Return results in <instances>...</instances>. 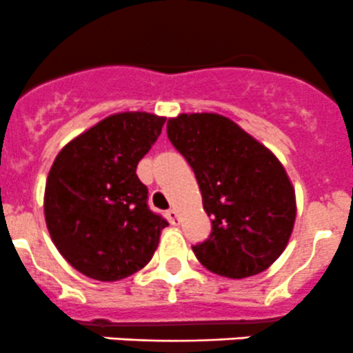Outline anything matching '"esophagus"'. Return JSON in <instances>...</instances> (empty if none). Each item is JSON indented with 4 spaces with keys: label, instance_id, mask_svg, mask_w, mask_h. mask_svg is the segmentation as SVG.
Segmentation results:
<instances>
[{
    "label": "esophagus",
    "instance_id": "34e87169",
    "mask_svg": "<svg viewBox=\"0 0 353 353\" xmlns=\"http://www.w3.org/2000/svg\"><path fill=\"white\" fill-rule=\"evenodd\" d=\"M168 219H170V223H172V225H178V223H180V219H178V212L175 211V209H170L168 211Z\"/></svg>",
    "mask_w": 353,
    "mask_h": 353
}]
</instances>
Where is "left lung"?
<instances>
[{
    "label": "left lung",
    "instance_id": "obj_1",
    "mask_svg": "<svg viewBox=\"0 0 353 353\" xmlns=\"http://www.w3.org/2000/svg\"><path fill=\"white\" fill-rule=\"evenodd\" d=\"M166 134L197 178L211 235L192 245L219 276L247 278L271 266L295 223V192L276 156L228 118L180 114Z\"/></svg>",
    "mask_w": 353,
    "mask_h": 353
}]
</instances>
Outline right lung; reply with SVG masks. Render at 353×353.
Masks as SVG:
<instances>
[{
  "mask_svg": "<svg viewBox=\"0 0 353 353\" xmlns=\"http://www.w3.org/2000/svg\"><path fill=\"white\" fill-rule=\"evenodd\" d=\"M165 118L118 113L61 149L46 181L44 216L63 257L85 276L117 281L154 256L168 221L148 204L137 165Z\"/></svg>",
  "mask_w": 353,
  "mask_h": 353,
  "instance_id": "1",
  "label": "right lung"
}]
</instances>
